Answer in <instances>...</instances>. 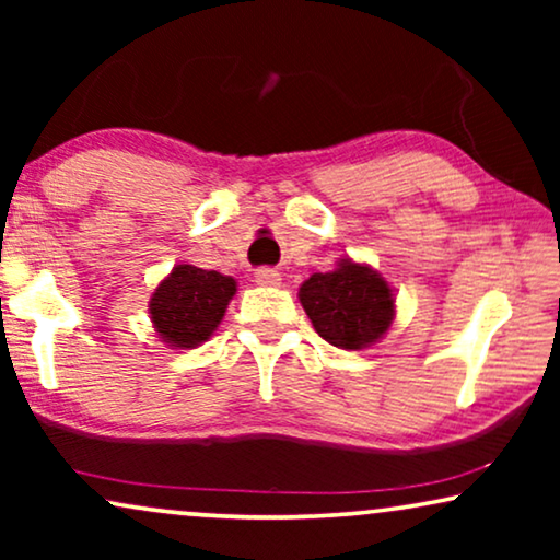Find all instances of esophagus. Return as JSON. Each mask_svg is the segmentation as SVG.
<instances>
[{"instance_id":"esophagus-1","label":"esophagus","mask_w":560,"mask_h":560,"mask_svg":"<svg viewBox=\"0 0 560 560\" xmlns=\"http://www.w3.org/2000/svg\"><path fill=\"white\" fill-rule=\"evenodd\" d=\"M282 275L275 270V267H257L255 270V282L259 285H280Z\"/></svg>"}]
</instances>
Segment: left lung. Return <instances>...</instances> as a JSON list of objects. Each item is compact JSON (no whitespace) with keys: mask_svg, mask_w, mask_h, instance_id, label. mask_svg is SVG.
Listing matches in <instances>:
<instances>
[{"mask_svg":"<svg viewBox=\"0 0 560 560\" xmlns=\"http://www.w3.org/2000/svg\"><path fill=\"white\" fill-rule=\"evenodd\" d=\"M301 303L320 339L339 349H364L393 324L395 298L380 272L341 259L301 285Z\"/></svg>","mask_w":560,"mask_h":560,"instance_id":"1","label":"left lung"}]
</instances>
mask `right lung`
Wrapping results in <instances>:
<instances>
[{
    "instance_id": "obj_1",
    "label": "right lung",
    "mask_w": 560,
    "mask_h": 560,
    "mask_svg": "<svg viewBox=\"0 0 560 560\" xmlns=\"http://www.w3.org/2000/svg\"><path fill=\"white\" fill-rule=\"evenodd\" d=\"M236 282L217 270L178 265L150 298L152 324L160 339L180 349H194L217 331Z\"/></svg>"
}]
</instances>
